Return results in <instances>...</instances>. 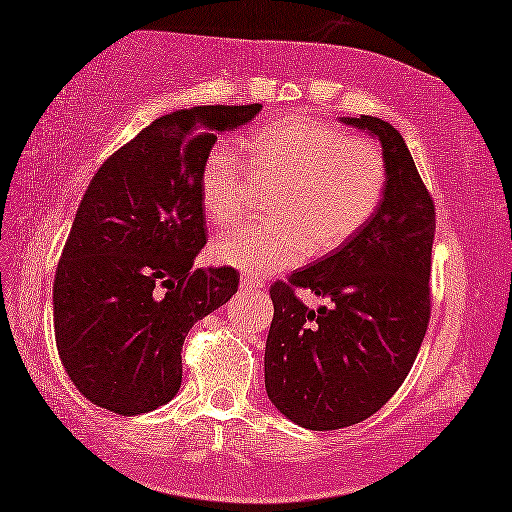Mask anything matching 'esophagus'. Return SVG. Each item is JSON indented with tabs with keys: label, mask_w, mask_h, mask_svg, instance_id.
Returning a JSON list of instances; mask_svg holds the SVG:
<instances>
[{
	"label": "esophagus",
	"mask_w": 512,
	"mask_h": 512,
	"mask_svg": "<svg viewBox=\"0 0 512 512\" xmlns=\"http://www.w3.org/2000/svg\"><path fill=\"white\" fill-rule=\"evenodd\" d=\"M240 286L245 288V290H251V288H263V286H265V281H263L261 277H254V274H249V272H242V277H240Z\"/></svg>",
	"instance_id": "34e87169"
}]
</instances>
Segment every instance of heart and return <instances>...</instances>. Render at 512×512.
<instances>
[{
  "mask_svg": "<svg viewBox=\"0 0 512 512\" xmlns=\"http://www.w3.org/2000/svg\"><path fill=\"white\" fill-rule=\"evenodd\" d=\"M251 176L274 187L265 222L219 235L212 256L251 274H274L306 254L341 249L375 217L389 183L387 155L373 139L348 137L311 116H283L245 144ZM201 206L212 222L233 226L251 206L242 157L217 141L201 160Z\"/></svg>",
  "mask_w": 512,
  "mask_h": 512,
  "instance_id": "heart-1",
  "label": "heart"
}]
</instances>
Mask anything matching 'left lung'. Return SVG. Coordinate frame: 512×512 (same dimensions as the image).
<instances>
[{
	"instance_id": "left-lung-1",
	"label": "left lung",
	"mask_w": 512,
	"mask_h": 512,
	"mask_svg": "<svg viewBox=\"0 0 512 512\" xmlns=\"http://www.w3.org/2000/svg\"><path fill=\"white\" fill-rule=\"evenodd\" d=\"M380 139L389 183L375 217L348 245L274 281L265 391L309 430L373 416L405 382L430 322L435 201L400 132L375 116L343 119ZM330 304L311 310L296 288Z\"/></svg>"
}]
</instances>
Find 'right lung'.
<instances>
[{"mask_svg": "<svg viewBox=\"0 0 512 512\" xmlns=\"http://www.w3.org/2000/svg\"><path fill=\"white\" fill-rule=\"evenodd\" d=\"M261 105L178 109L146 125L91 178L54 274V336L86 400L135 416L183 380L185 336L238 293L233 267H196L206 245L199 169L217 132Z\"/></svg>", "mask_w": 512, "mask_h": 512, "instance_id": "right-lung-1", "label": "right lung"}]
</instances>
